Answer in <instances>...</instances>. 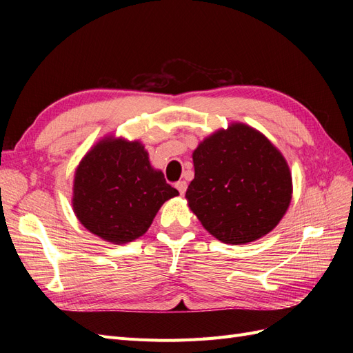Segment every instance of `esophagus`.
Segmentation results:
<instances>
[{
    "instance_id": "34e87169",
    "label": "esophagus",
    "mask_w": 353,
    "mask_h": 353,
    "mask_svg": "<svg viewBox=\"0 0 353 353\" xmlns=\"http://www.w3.org/2000/svg\"><path fill=\"white\" fill-rule=\"evenodd\" d=\"M175 187L179 191V194H184L185 191H187V183H185V181H178V183L175 184Z\"/></svg>"
}]
</instances>
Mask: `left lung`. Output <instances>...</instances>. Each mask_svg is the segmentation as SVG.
Masks as SVG:
<instances>
[{
    "label": "left lung",
    "mask_w": 353,
    "mask_h": 353,
    "mask_svg": "<svg viewBox=\"0 0 353 353\" xmlns=\"http://www.w3.org/2000/svg\"><path fill=\"white\" fill-rule=\"evenodd\" d=\"M190 209L213 237L245 244L275 228L292 200V175L283 154L241 123L200 143L193 153Z\"/></svg>",
    "instance_id": "left-lung-1"
}]
</instances>
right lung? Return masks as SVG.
Segmentation results:
<instances>
[{
  "instance_id": "right-lung-1",
  "label": "right lung",
  "mask_w": 353,
  "mask_h": 353,
  "mask_svg": "<svg viewBox=\"0 0 353 353\" xmlns=\"http://www.w3.org/2000/svg\"><path fill=\"white\" fill-rule=\"evenodd\" d=\"M178 196L135 141L105 140L82 159L73 184V210L82 225L110 243L132 241L148 230L163 203Z\"/></svg>"
}]
</instances>
